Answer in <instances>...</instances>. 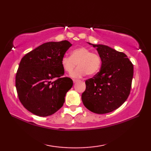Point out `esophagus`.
<instances>
[{
	"instance_id": "1",
	"label": "esophagus",
	"mask_w": 151,
	"mask_h": 151,
	"mask_svg": "<svg viewBox=\"0 0 151 151\" xmlns=\"http://www.w3.org/2000/svg\"><path fill=\"white\" fill-rule=\"evenodd\" d=\"M73 83H76V82H77L78 81V80H76V79H73Z\"/></svg>"
}]
</instances>
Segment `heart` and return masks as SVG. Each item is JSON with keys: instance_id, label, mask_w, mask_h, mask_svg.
I'll list each match as a JSON object with an SVG mask.
<instances>
[{"instance_id": "1", "label": "heart", "mask_w": 151, "mask_h": 151, "mask_svg": "<svg viewBox=\"0 0 151 151\" xmlns=\"http://www.w3.org/2000/svg\"><path fill=\"white\" fill-rule=\"evenodd\" d=\"M77 69L70 74L73 78H81L88 74L93 75L97 73L101 67V59L98 54L84 47L73 49L70 56H64L61 60L63 69L67 73L72 72L76 66Z\"/></svg>"}]
</instances>
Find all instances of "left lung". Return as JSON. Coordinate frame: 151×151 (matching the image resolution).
<instances>
[{
  "mask_svg": "<svg viewBox=\"0 0 151 151\" xmlns=\"http://www.w3.org/2000/svg\"><path fill=\"white\" fill-rule=\"evenodd\" d=\"M88 43L96 48L102 64L100 71L86 80L82 101L93 113H110L120 107L129 97L134 75L133 64L123 52L104 45Z\"/></svg>",
  "mask_w": 151,
  "mask_h": 151,
  "instance_id": "8db88e82",
  "label": "left lung"
}]
</instances>
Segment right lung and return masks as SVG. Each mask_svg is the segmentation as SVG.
Instances as JSON below:
<instances>
[{
    "mask_svg": "<svg viewBox=\"0 0 151 151\" xmlns=\"http://www.w3.org/2000/svg\"><path fill=\"white\" fill-rule=\"evenodd\" d=\"M71 46L66 40L47 42L21 59L15 86L19 100L31 113L47 117L62 107L73 82L70 78L63 77L61 60Z\"/></svg>",
    "mask_w": 151,
    "mask_h": 151,
    "instance_id": "add662e5",
    "label": "right lung"
}]
</instances>
